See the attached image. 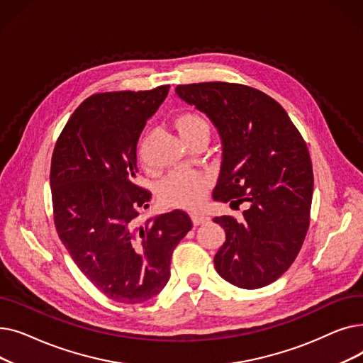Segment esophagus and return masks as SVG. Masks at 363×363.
<instances>
[{
	"instance_id": "obj_1",
	"label": "esophagus",
	"mask_w": 363,
	"mask_h": 363,
	"mask_svg": "<svg viewBox=\"0 0 363 363\" xmlns=\"http://www.w3.org/2000/svg\"><path fill=\"white\" fill-rule=\"evenodd\" d=\"M191 218H193V222H194V225H201V223H206V222H208L211 220V218H208L207 215H204V213H191Z\"/></svg>"
}]
</instances>
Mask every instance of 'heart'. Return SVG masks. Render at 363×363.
I'll use <instances>...</instances> for the list:
<instances>
[{"mask_svg": "<svg viewBox=\"0 0 363 363\" xmlns=\"http://www.w3.org/2000/svg\"><path fill=\"white\" fill-rule=\"evenodd\" d=\"M177 128L185 141L199 135H208L211 126L197 113H184L177 119ZM208 186L207 177L193 170H177L162 182L160 193L164 201L181 207H197L201 204Z\"/></svg>", "mask_w": 363, "mask_h": 363, "instance_id": "1", "label": "heart"}]
</instances>
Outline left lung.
Segmentation results:
<instances>
[{"mask_svg": "<svg viewBox=\"0 0 363 363\" xmlns=\"http://www.w3.org/2000/svg\"><path fill=\"white\" fill-rule=\"evenodd\" d=\"M177 94L206 113L220 135L213 199L249 204L242 222L213 219L226 235L215 268L240 289L264 287L290 268L308 233L313 194L308 145L282 106L256 88L201 82L178 85Z\"/></svg>", "mask_w": 363, "mask_h": 363, "instance_id": "8db88e82", "label": "left lung"}]
</instances>
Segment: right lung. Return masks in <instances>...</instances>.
<instances>
[{"mask_svg": "<svg viewBox=\"0 0 363 363\" xmlns=\"http://www.w3.org/2000/svg\"><path fill=\"white\" fill-rule=\"evenodd\" d=\"M169 85L94 94L55 143L50 185L57 234L76 266L108 298L137 304L159 294L170 259L193 228L172 211L138 223L151 193L137 185V144Z\"/></svg>", "mask_w": 363, "mask_h": 363, "instance_id": "obj_1", "label": "right lung"}]
</instances>
